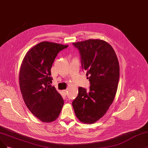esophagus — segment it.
I'll return each instance as SVG.
<instances>
[{
  "mask_svg": "<svg viewBox=\"0 0 148 148\" xmlns=\"http://www.w3.org/2000/svg\"><path fill=\"white\" fill-rule=\"evenodd\" d=\"M63 92H64V93L66 95V94H67V89L64 90H63Z\"/></svg>",
  "mask_w": 148,
  "mask_h": 148,
  "instance_id": "esophagus-1",
  "label": "esophagus"
}]
</instances>
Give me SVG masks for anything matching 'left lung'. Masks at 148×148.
Returning <instances> with one entry per match:
<instances>
[{
  "label": "left lung",
  "mask_w": 148,
  "mask_h": 148,
  "mask_svg": "<svg viewBox=\"0 0 148 148\" xmlns=\"http://www.w3.org/2000/svg\"><path fill=\"white\" fill-rule=\"evenodd\" d=\"M73 45L80 53L90 86L89 92L78 88L72 106L81 123L93 124L105 114L114 99L119 79V61L113 48L103 40L89 39Z\"/></svg>",
  "instance_id": "left-lung-1"
}]
</instances>
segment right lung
Wrapping results in <instances>:
<instances>
[{
  "label": "right lung",
  "mask_w": 148,
  "mask_h": 148,
  "mask_svg": "<svg viewBox=\"0 0 148 148\" xmlns=\"http://www.w3.org/2000/svg\"><path fill=\"white\" fill-rule=\"evenodd\" d=\"M64 45L42 42L30 49L23 60L19 71L20 90L29 110L43 123L58 119L64 105L60 94L51 84V69Z\"/></svg>",
  "instance_id": "add662e5"
}]
</instances>
